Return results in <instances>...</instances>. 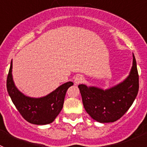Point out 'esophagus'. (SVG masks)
Segmentation results:
<instances>
[{"instance_id": "esophagus-1", "label": "esophagus", "mask_w": 147, "mask_h": 147, "mask_svg": "<svg viewBox=\"0 0 147 147\" xmlns=\"http://www.w3.org/2000/svg\"><path fill=\"white\" fill-rule=\"evenodd\" d=\"M83 80H84V78L82 75H77L76 77L74 78V82L75 84L76 85H79L80 83H82L83 82Z\"/></svg>"}]
</instances>
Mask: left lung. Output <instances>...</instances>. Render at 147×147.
Masks as SVG:
<instances>
[{
    "mask_svg": "<svg viewBox=\"0 0 147 147\" xmlns=\"http://www.w3.org/2000/svg\"><path fill=\"white\" fill-rule=\"evenodd\" d=\"M129 76L117 85L103 90L97 87L80 85L84 107L93 119L100 123L119 120L129 110L137 96L139 80L133 54Z\"/></svg>",
    "mask_w": 147,
    "mask_h": 147,
    "instance_id": "obj_1",
    "label": "left lung"
}]
</instances>
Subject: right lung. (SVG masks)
Listing matches in <instances>:
<instances>
[{"label":"right lung","instance_id":"1","mask_svg":"<svg viewBox=\"0 0 147 147\" xmlns=\"http://www.w3.org/2000/svg\"><path fill=\"white\" fill-rule=\"evenodd\" d=\"M11 72L12 60L8 74L6 88L13 104L23 119L37 125H45L54 121L63 107L67 90L74 83L67 82L45 96L32 98L26 96L16 88Z\"/></svg>","mask_w":147,"mask_h":147}]
</instances>
